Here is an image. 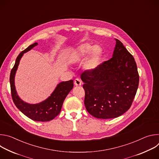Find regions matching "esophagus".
<instances>
[{
  "instance_id": "1",
  "label": "esophagus",
  "mask_w": 159,
  "mask_h": 159,
  "mask_svg": "<svg viewBox=\"0 0 159 159\" xmlns=\"http://www.w3.org/2000/svg\"><path fill=\"white\" fill-rule=\"evenodd\" d=\"M74 84H75L76 86L81 85H82V81H81L79 79H75V80H74Z\"/></svg>"
}]
</instances>
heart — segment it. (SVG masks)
I'll return each mask as SVG.
<instances>
[{
    "instance_id": "1",
    "label": "heart",
    "mask_w": 159,
    "mask_h": 159,
    "mask_svg": "<svg viewBox=\"0 0 159 159\" xmlns=\"http://www.w3.org/2000/svg\"><path fill=\"white\" fill-rule=\"evenodd\" d=\"M101 55L102 50L99 47L84 43L80 45L74 52L72 58L75 61H82L89 55L85 62V67L88 70H93L98 65Z\"/></svg>"
}]
</instances>
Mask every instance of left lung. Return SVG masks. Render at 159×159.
I'll return each mask as SVG.
<instances>
[{
  "label": "left lung",
  "instance_id": "1",
  "mask_svg": "<svg viewBox=\"0 0 159 159\" xmlns=\"http://www.w3.org/2000/svg\"><path fill=\"white\" fill-rule=\"evenodd\" d=\"M116 41L111 58L81 74L85 108L99 119L115 118L124 114L130 108L139 84L134 57L120 40Z\"/></svg>",
  "mask_w": 159,
  "mask_h": 159
}]
</instances>
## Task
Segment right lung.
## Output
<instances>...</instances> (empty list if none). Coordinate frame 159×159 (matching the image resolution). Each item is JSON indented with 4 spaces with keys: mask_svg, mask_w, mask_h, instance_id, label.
<instances>
[{
    "mask_svg": "<svg viewBox=\"0 0 159 159\" xmlns=\"http://www.w3.org/2000/svg\"><path fill=\"white\" fill-rule=\"evenodd\" d=\"M38 44L34 43L21 52L17 56L10 74L11 91L16 106L25 115L36 121H48L54 119L60 112L63 101L74 87V80L60 82L52 95L43 102L36 104H30L22 101L17 96L14 85V77L19 61L23 54Z\"/></svg>",
    "mask_w": 159,
    "mask_h": 159,
    "instance_id": "obj_1",
    "label": "right lung"
}]
</instances>
